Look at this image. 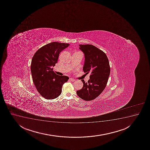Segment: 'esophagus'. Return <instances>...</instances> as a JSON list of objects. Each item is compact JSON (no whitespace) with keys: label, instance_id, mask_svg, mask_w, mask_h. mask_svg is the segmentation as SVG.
Instances as JSON below:
<instances>
[{"label":"esophagus","instance_id":"1","mask_svg":"<svg viewBox=\"0 0 150 150\" xmlns=\"http://www.w3.org/2000/svg\"><path fill=\"white\" fill-rule=\"evenodd\" d=\"M69 80H70V81H72V82H74V81H75V80L73 79V78H70Z\"/></svg>","mask_w":150,"mask_h":150}]
</instances>
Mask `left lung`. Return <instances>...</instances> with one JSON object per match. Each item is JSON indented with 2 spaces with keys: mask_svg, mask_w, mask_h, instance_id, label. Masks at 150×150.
<instances>
[{
  "mask_svg": "<svg viewBox=\"0 0 150 150\" xmlns=\"http://www.w3.org/2000/svg\"><path fill=\"white\" fill-rule=\"evenodd\" d=\"M80 49L84 53V73H90L88 82L82 80L83 86L77 91L78 96L85 101L93 100L105 88L110 75V68L108 57L104 52L92 45H80Z\"/></svg>",
  "mask_w": 150,
  "mask_h": 150,
  "instance_id": "8db88e82",
  "label": "left lung"
}]
</instances>
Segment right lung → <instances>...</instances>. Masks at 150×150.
Masks as SVG:
<instances>
[{
	"label": "right lung",
	"mask_w": 150,
	"mask_h": 150,
	"mask_svg": "<svg viewBox=\"0 0 150 150\" xmlns=\"http://www.w3.org/2000/svg\"><path fill=\"white\" fill-rule=\"evenodd\" d=\"M70 45L52 42L35 52L30 65L33 81L39 93L47 99L56 98L61 94L63 85L69 78L59 76L53 71L59 55Z\"/></svg>",
	"instance_id": "1"
}]
</instances>
